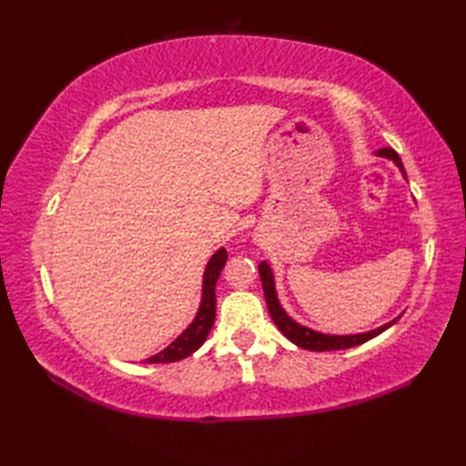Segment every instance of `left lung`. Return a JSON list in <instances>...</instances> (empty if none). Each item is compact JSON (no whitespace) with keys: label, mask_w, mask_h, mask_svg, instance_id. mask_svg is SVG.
Segmentation results:
<instances>
[{"label":"left lung","mask_w":466,"mask_h":466,"mask_svg":"<svg viewBox=\"0 0 466 466\" xmlns=\"http://www.w3.org/2000/svg\"><path fill=\"white\" fill-rule=\"evenodd\" d=\"M376 154L379 156H384L389 157V160H392L394 164H397L402 174H404V166H402V160L400 156L392 150V147H380V150H376ZM407 176V174H404ZM260 270V279H262V289H264V296H266V304H268V312L272 316V320L276 322V326L282 330V334L289 339L290 342H294L296 346H300V349H306V350H316V352H322V350H340V349H350V346H356V344H362L366 340L374 339L376 334L384 332L389 326L394 324L389 322L380 326V329L376 330H370V332H364V334H352V336H330V334H320V332H314L310 329H304V326L296 324L289 314H286L282 310V306L279 302V299H276V290H274V279H272V272L268 268V264L266 262H260L258 266Z\"/></svg>","instance_id":"1"}]
</instances>
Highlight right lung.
Segmentation results:
<instances>
[{"label": "right lung", "mask_w": 466, "mask_h": 466, "mask_svg": "<svg viewBox=\"0 0 466 466\" xmlns=\"http://www.w3.org/2000/svg\"><path fill=\"white\" fill-rule=\"evenodd\" d=\"M228 260V252L222 248L218 250L210 262L206 266L204 272V292H202V304L194 322L177 336V339L167 346L166 350L157 352L147 359V362H176L190 356L204 344L206 336L210 334L214 320H216V282L220 279V272Z\"/></svg>", "instance_id": "1"}]
</instances>
